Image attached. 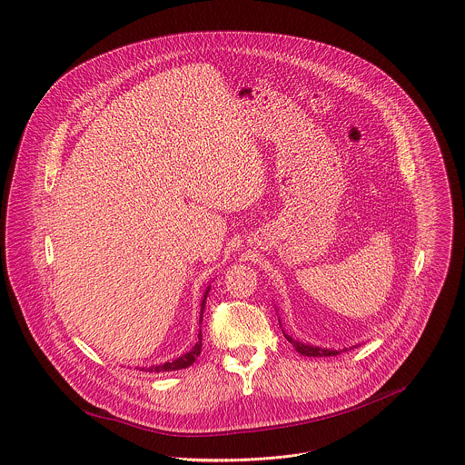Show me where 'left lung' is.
Instances as JSON below:
<instances>
[{"mask_svg": "<svg viewBox=\"0 0 465 465\" xmlns=\"http://www.w3.org/2000/svg\"><path fill=\"white\" fill-rule=\"evenodd\" d=\"M283 336L287 338V341L296 349V352H300L302 356H307V358H323V356H338V354H341V352H347V349H343V351H334V349H322V347H312V345H305V343H302V341H296V340H292L291 336H287L285 332H283Z\"/></svg>", "mask_w": 465, "mask_h": 465, "instance_id": "1", "label": "left lung"}]
</instances>
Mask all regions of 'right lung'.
<instances>
[{"label": "right lung", "instance_id": "obj_1", "mask_svg": "<svg viewBox=\"0 0 465 465\" xmlns=\"http://www.w3.org/2000/svg\"><path fill=\"white\" fill-rule=\"evenodd\" d=\"M208 291H210V287H206V291H204V294H203V302H201V320H199V323L203 322V311H204V303H206ZM201 341H203V334H201V331H199V334H197V343L192 347V351H190V352H186L183 356H180V358H178V360H174V361H167V363H163V365H156V367H149V369H142V371H173L186 369V367H190V365L195 361V358L201 354V345H203Z\"/></svg>", "mask_w": 465, "mask_h": 465}]
</instances>
